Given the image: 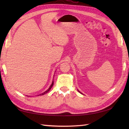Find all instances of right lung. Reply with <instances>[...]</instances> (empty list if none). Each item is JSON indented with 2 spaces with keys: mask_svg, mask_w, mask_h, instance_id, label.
Segmentation results:
<instances>
[{
  "mask_svg": "<svg viewBox=\"0 0 129 129\" xmlns=\"http://www.w3.org/2000/svg\"><path fill=\"white\" fill-rule=\"evenodd\" d=\"M53 84H54V81H53V83H52V84H51V85H50V87H49V88L47 90H46V91H45L44 92H43V93H42V94H40L39 95H44V94H46V93H47L49 91V90H50V89H51V87H52V86H53Z\"/></svg>",
  "mask_w": 129,
  "mask_h": 129,
  "instance_id": "1",
  "label": "right lung"
}]
</instances>
